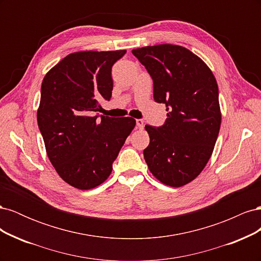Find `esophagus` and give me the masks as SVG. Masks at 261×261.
<instances>
[{
  "mask_svg": "<svg viewBox=\"0 0 261 261\" xmlns=\"http://www.w3.org/2000/svg\"><path fill=\"white\" fill-rule=\"evenodd\" d=\"M136 125L138 126V128H144V121L141 120V118H138V120H136Z\"/></svg>",
  "mask_w": 261,
  "mask_h": 261,
  "instance_id": "obj_1",
  "label": "esophagus"
}]
</instances>
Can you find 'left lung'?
<instances>
[{"label":"left lung","mask_w":261,"mask_h":261,"mask_svg":"<svg viewBox=\"0 0 261 261\" xmlns=\"http://www.w3.org/2000/svg\"><path fill=\"white\" fill-rule=\"evenodd\" d=\"M153 82V99L167 108L161 126L146 125L150 143L144 156L161 183L180 187L206 167L221 125L219 89L210 68L179 45L132 51Z\"/></svg>","instance_id":"obj_1"}]
</instances>
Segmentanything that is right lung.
Wrapping results in <instances>:
<instances>
[{
    "instance_id": "add662e5",
    "label": "right lung",
    "mask_w": 261,
    "mask_h": 261,
    "mask_svg": "<svg viewBox=\"0 0 261 261\" xmlns=\"http://www.w3.org/2000/svg\"><path fill=\"white\" fill-rule=\"evenodd\" d=\"M126 53L85 51L67 55L43 78L38 126L58 174L78 189L102 184L136 121L99 115L112 96V66Z\"/></svg>"
}]
</instances>
